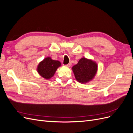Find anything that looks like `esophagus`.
Listing matches in <instances>:
<instances>
[{
	"mask_svg": "<svg viewBox=\"0 0 133 133\" xmlns=\"http://www.w3.org/2000/svg\"><path fill=\"white\" fill-rule=\"evenodd\" d=\"M71 65V63H69V64H66V65H65V66H68V67H70Z\"/></svg>",
	"mask_w": 133,
	"mask_h": 133,
	"instance_id": "34e87169",
	"label": "esophagus"
}]
</instances>
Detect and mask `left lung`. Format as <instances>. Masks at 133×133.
Masks as SVG:
<instances>
[{
	"label": "left lung",
	"mask_w": 133,
	"mask_h": 133,
	"mask_svg": "<svg viewBox=\"0 0 133 133\" xmlns=\"http://www.w3.org/2000/svg\"><path fill=\"white\" fill-rule=\"evenodd\" d=\"M71 69L76 80L82 84H86L95 77L98 70V65L91 59L82 58Z\"/></svg>",
	"instance_id": "8db88e82"
}]
</instances>
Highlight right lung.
<instances>
[{
  "mask_svg": "<svg viewBox=\"0 0 133 133\" xmlns=\"http://www.w3.org/2000/svg\"><path fill=\"white\" fill-rule=\"evenodd\" d=\"M61 66V63L58 60H54L50 57H46L40 62L37 66L39 74L44 79L51 78L57 69Z\"/></svg>",
  "mask_w": 133,
  "mask_h": 133,
  "instance_id": "obj_1",
  "label": "right lung"
}]
</instances>
